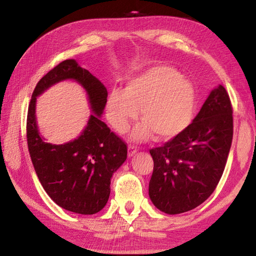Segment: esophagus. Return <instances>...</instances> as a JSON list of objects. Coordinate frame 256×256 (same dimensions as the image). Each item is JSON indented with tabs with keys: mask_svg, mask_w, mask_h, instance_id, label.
<instances>
[{
	"mask_svg": "<svg viewBox=\"0 0 256 256\" xmlns=\"http://www.w3.org/2000/svg\"><path fill=\"white\" fill-rule=\"evenodd\" d=\"M128 157H132V156H133L134 154L138 152V146H133V144H128Z\"/></svg>",
	"mask_w": 256,
	"mask_h": 256,
	"instance_id": "1",
	"label": "esophagus"
}]
</instances>
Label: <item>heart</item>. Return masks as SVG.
<instances>
[{
    "label": "heart",
    "mask_w": 256,
    "mask_h": 256,
    "mask_svg": "<svg viewBox=\"0 0 256 256\" xmlns=\"http://www.w3.org/2000/svg\"><path fill=\"white\" fill-rule=\"evenodd\" d=\"M196 107V90L180 71L170 66L146 68L128 81L126 90L112 89L107 114L116 131L124 132L141 108L144 123L132 133L136 140H146L152 132L167 141L184 131L190 123Z\"/></svg>",
    "instance_id": "heart-1"
}]
</instances>
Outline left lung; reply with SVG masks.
Instances as JSON below:
<instances>
[{
    "label": "left lung",
    "mask_w": 256,
    "mask_h": 256,
    "mask_svg": "<svg viewBox=\"0 0 256 256\" xmlns=\"http://www.w3.org/2000/svg\"><path fill=\"white\" fill-rule=\"evenodd\" d=\"M232 106L227 90L210 92L180 136L150 149L149 196L160 211L178 214L202 204L218 185L232 141Z\"/></svg>",
    "instance_id": "obj_1"
}]
</instances>
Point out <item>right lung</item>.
Returning <instances> with one entry per match:
<instances>
[{"label":"right lung","mask_w":256,"mask_h":256,"mask_svg":"<svg viewBox=\"0 0 256 256\" xmlns=\"http://www.w3.org/2000/svg\"><path fill=\"white\" fill-rule=\"evenodd\" d=\"M72 78L84 86L96 116H90L82 136L64 145L46 142L38 132L36 97L60 80ZM107 89L96 76L66 60L38 81L27 115V144L34 172L56 204L80 214H94L106 206L110 178L128 157L126 144L99 118L107 102Z\"/></svg>","instance_id":"1"}]
</instances>
